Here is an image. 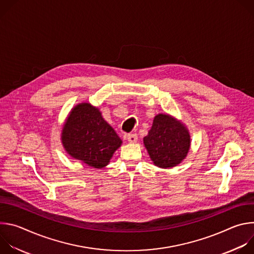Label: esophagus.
I'll list each match as a JSON object with an SVG mask.
<instances>
[{
	"instance_id": "1",
	"label": "esophagus",
	"mask_w": 254,
	"mask_h": 254,
	"mask_svg": "<svg viewBox=\"0 0 254 254\" xmlns=\"http://www.w3.org/2000/svg\"><path fill=\"white\" fill-rule=\"evenodd\" d=\"M127 139L129 142H135L137 140V135H136V133H128V134H127Z\"/></svg>"
}]
</instances>
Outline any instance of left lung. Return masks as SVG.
Listing matches in <instances>:
<instances>
[{
  "label": "left lung",
  "mask_w": 254,
  "mask_h": 254,
  "mask_svg": "<svg viewBox=\"0 0 254 254\" xmlns=\"http://www.w3.org/2000/svg\"><path fill=\"white\" fill-rule=\"evenodd\" d=\"M143 143L156 166L172 168L186 158L190 149V134L182 124L161 114L154 119Z\"/></svg>",
  "instance_id": "obj_1"
}]
</instances>
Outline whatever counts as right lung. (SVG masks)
I'll return each instance as SVG.
<instances>
[{"label": "right lung", "instance_id": "obj_1", "mask_svg": "<svg viewBox=\"0 0 254 254\" xmlns=\"http://www.w3.org/2000/svg\"><path fill=\"white\" fill-rule=\"evenodd\" d=\"M66 152L89 167L101 169L121 147L122 139L89 103L75 106L62 130Z\"/></svg>", "mask_w": 254, "mask_h": 254}]
</instances>
